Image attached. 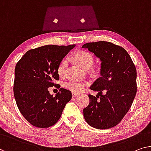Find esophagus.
<instances>
[{"mask_svg":"<svg viewBox=\"0 0 151 151\" xmlns=\"http://www.w3.org/2000/svg\"><path fill=\"white\" fill-rule=\"evenodd\" d=\"M78 93H76V92H73V93H72V96H73V97L74 98V97H75V96H76L78 95Z\"/></svg>","mask_w":151,"mask_h":151,"instance_id":"esophagus-1","label":"esophagus"}]
</instances>
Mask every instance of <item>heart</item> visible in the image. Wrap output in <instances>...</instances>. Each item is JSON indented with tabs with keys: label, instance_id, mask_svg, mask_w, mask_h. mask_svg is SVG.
I'll use <instances>...</instances> for the list:
<instances>
[{
	"label": "heart",
	"instance_id": "heart-1",
	"mask_svg": "<svg viewBox=\"0 0 151 151\" xmlns=\"http://www.w3.org/2000/svg\"><path fill=\"white\" fill-rule=\"evenodd\" d=\"M73 60L74 62H75L76 64L83 68V69L87 70L92 66L93 64L94 58L93 54L88 51H81L76 53L73 56ZM68 66V60L67 59L63 60L60 62L58 68V73L60 76H64L66 73V70ZM64 87L67 89L73 92H78L83 91L86 86V83L82 81H70L68 82H66L64 85Z\"/></svg>",
	"mask_w": 151,
	"mask_h": 151
}]
</instances>
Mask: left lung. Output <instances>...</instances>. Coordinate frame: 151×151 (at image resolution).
<instances>
[{"label": "left lung", "instance_id": "left-lung-1", "mask_svg": "<svg viewBox=\"0 0 151 151\" xmlns=\"http://www.w3.org/2000/svg\"><path fill=\"white\" fill-rule=\"evenodd\" d=\"M82 48L88 49L102 62L101 76L90 87L98 93L88 96L89 104L83 109V116L96 129L113 127L124 117L136 96V67L125 49L112 42H88ZM103 91L105 95L101 94Z\"/></svg>", "mask_w": 151, "mask_h": 151}]
</instances>
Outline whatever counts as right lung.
Returning a JSON list of instances; mask_svg holds the SVG:
<instances>
[{"label": "right lung", "mask_w": 151, "mask_h": 151, "mask_svg": "<svg viewBox=\"0 0 151 151\" xmlns=\"http://www.w3.org/2000/svg\"><path fill=\"white\" fill-rule=\"evenodd\" d=\"M75 47L42 46L27 51L17 63L14 97L20 112L31 125L39 128L55 125L71 100L69 90L60 88L53 97L48 88L55 86V80H59L58 66Z\"/></svg>", "instance_id": "add662e5"}]
</instances>
